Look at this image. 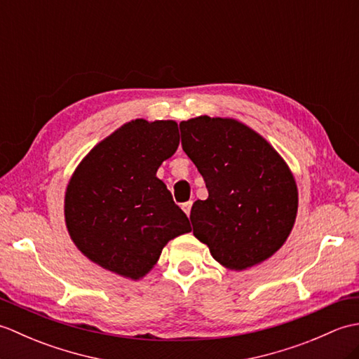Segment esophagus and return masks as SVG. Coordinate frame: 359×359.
Instances as JSON below:
<instances>
[{
	"label": "esophagus",
	"instance_id": "esophagus-1",
	"mask_svg": "<svg viewBox=\"0 0 359 359\" xmlns=\"http://www.w3.org/2000/svg\"><path fill=\"white\" fill-rule=\"evenodd\" d=\"M191 207H193V202H185L182 203V210L185 211V215L189 216V212H191Z\"/></svg>",
	"mask_w": 359,
	"mask_h": 359
}]
</instances>
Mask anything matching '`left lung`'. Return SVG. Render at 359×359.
<instances>
[{
    "instance_id": "1",
    "label": "left lung",
    "mask_w": 359,
    "mask_h": 359,
    "mask_svg": "<svg viewBox=\"0 0 359 359\" xmlns=\"http://www.w3.org/2000/svg\"><path fill=\"white\" fill-rule=\"evenodd\" d=\"M180 133L208 189L207 201L193 203V234L228 270L266 261L296 220L297 187L285 160L236 118L194 117L180 121Z\"/></svg>"
}]
</instances>
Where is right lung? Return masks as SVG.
<instances>
[{
  "instance_id": "obj_1",
  "label": "right lung",
  "mask_w": 359,
  "mask_h": 359,
  "mask_svg": "<svg viewBox=\"0 0 359 359\" xmlns=\"http://www.w3.org/2000/svg\"><path fill=\"white\" fill-rule=\"evenodd\" d=\"M179 142L174 120L135 118L97 143L75 168L65 193V222L90 262L139 280L168 242L191 231L156 175Z\"/></svg>"
}]
</instances>
